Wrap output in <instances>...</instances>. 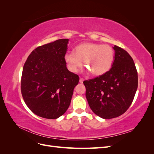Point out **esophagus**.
Masks as SVG:
<instances>
[{"instance_id": "34e87169", "label": "esophagus", "mask_w": 154, "mask_h": 154, "mask_svg": "<svg viewBox=\"0 0 154 154\" xmlns=\"http://www.w3.org/2000/svg\"><path fill=\"white\" fill-rule=\"evenodd\" d=\"M83 81H84V79H83V78H80V83H82L83 82Z\"/></svg>"}]
</instances>
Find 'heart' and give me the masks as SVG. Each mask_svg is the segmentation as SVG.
<instances>
[{
    "label": "heart",
    "instance_id": "obj_1",
    "mask_svg": "<svg viewBox=\"0 0 154 154\" xmlns=\"http://www.w3.org/2000/svg\"><path fill=\"white\" fill-rule=\"evenodd\" d=\"M68 69L76 72L84 62L85 66L93 75L100 76L110 69L114 60V51L111 46L96 43H83L70 51L64 57Z\"/></svg>",
    "mask_w": 154,
    "mask_h": 154
}]
</instances>
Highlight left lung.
Segmentation results:
<instances>
[{
	"mask_svg": "<svg viewBox=\"0 0 154 154\" xmlns=\"http://www.w3.org/2000/svg\"><path fill=\"white\" fill-rule=\"evenodd\" d=\"M113 49L114 61L109 71L83 82L90 108L103 119L124 114L131 105L138 85L137 69L132 57L117 45Z\"/></svg>",
	"mask_w": 154,
	"mask_h": 154,
	"instance_id": "obj_1",
	"label": "left lung"
}]
</instances>
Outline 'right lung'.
Returning <instances> with one entry per match:
<instances>
[{
    "mask_svg": "<svg viewBox=\"0 0 154 154\" xmlns=\"http://www.w3.org/2000/svg\"><path fill=\"white\" fill-rule=\"evenodd\" d=\"M68 42L69 39H59L36 48L23 67V99L40 117L54 119L66 112L80 80L66 67L64 57Z\"/></svg>",
    "mask_w": 154,
    "mask_h": 154,
    "instance_id": "obj_1",
    "label": "right lung"
}]
</instances>
